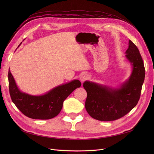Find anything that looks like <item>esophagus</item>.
Wrapping results in <instances>:
<instances>
[{
	"instance_id": "1",
	"label": "esophagus",
	"mask_w": 154,
	"mask_h": 154,
	"mask_svg": "<svg viewBox=\"0 0 154 154\" xmlns=\"http://www.w3.org/2000/svg\"><path fill=\"white\" fill-rule=\"evenodd\" d=\"M88 78V74H86V73H83V74H82V75H81L80 80V81H81L82 82H85L86 80H87Z\"/></svg>"
}]
</instances>
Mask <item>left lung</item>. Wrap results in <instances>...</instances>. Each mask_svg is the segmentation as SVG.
Returning a JSON list of instances; mask_svg holds the SVG:
<instances>
[{"instance_id": "obj_1", "label": "left lung", "mask_w": 154, "mask_h": 154, "mask_svg": "<svg viewBox=\"0 0 154 154\" xmlns=\"http://www.w3.org/2000/svg\"><path fill=\"white\" fill-rule=\"evenodd\" d=\"M125 57L132 67L127 80L118 88L90 81L83 83L87 93L86 110L92 118L109 122L122 118L134 109L140 98L145 69L137 46L129 40Z\"/></svg>"}]
</instances>
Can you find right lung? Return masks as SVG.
<instances>
[{
    "label": "right lung",
    "mask_w": 154,
    "mask_h": 154,
    "mask_svg": "<svg viewBox=\"0 0 154 154\" xmlns=\"http://www.w3.org/2000/svg\"><path fill=\"white\" fill-rule=\"evenodd\" d=\"M8 80L10 94L13 103L22 114L35 119H49L57 116L62 109L64 100L82 85L78 80H74L56 87L43 95L33 96L20 91L10 69Z\"/></svg>",
    "instance_id": "add662e5"
}]
</instances>
